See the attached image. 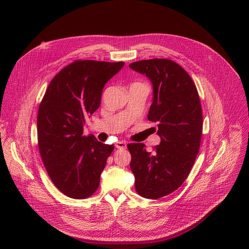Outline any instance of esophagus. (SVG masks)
<instances>
[{"label": "esophagus", "mask_w": 249, "mask_h": 249, "mask_svg": "<svg viewBox=\"0 0 249 249\" xmlns=\"http://www.w3.org/2000/svg\"><path fill=\"white\" fill-rule=\"evenodd\" d=\"M115 146H116V148H118V149L126 148V142H125V141H118Z\"/></svg>", "instance_id": "obj_1"}]
</instances>
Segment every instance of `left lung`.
Here are the masks:
<instances>
[{
    "instance_id": "obj_1",
    "label": "left lung",
    "mask_w": 249,
    "mask_h": 249,
    "mask_svg": "<svg viewBox=\"0 0 249 249\" xmlns=\"http://www.w3.org/2000/svg\"><path fill=\"white\" fill-rule=\"evenodd\" d=\"M129 68L151 81L153 99L147 117L158 124L161 138L154 152H148L143 143L128 144L130 169L137 193L158 199L178 189L190 173L201 142V104L191 77L177 63L143 60Z\"/></svg>"
}]
</instances>
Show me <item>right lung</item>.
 Masks as SVG:
<instances>
[{"instance_id":"obj_1","label":"right lung","mask_w":249,"mask_h":249,"mask_svg":"<svg viewBox=\"0 0 249 249\" xmlns=\"http://www.w3.org/2000/svg\"><path fill=\"white\" fill-rule=\"evenodd\" d=\"M124 63L75 61L50 82L37 116L39 151L57 188L74 199L92 195L114 145L83 135L85 121L99 108L105 84Z\"/></svg>"}]
</instances>
